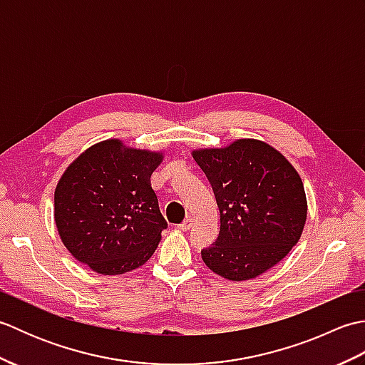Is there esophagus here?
<instances>
[{
	"instance_id": "34e87169",
	"label": "esophagus",
	"mask_w": 365,
	"mask_h": 365,
	"mask_svg": "<svg viewBox=\"0 0 365 365\" xmlns=\"http://www.w3.org/2000/svg\"><path fill=\"white\" fill-rule=\"evenodd\" d=\"M191 226H192V220H191V218H188V220H185V221H183L178 227H180L183 232H187V230H190V229H191Z\"/></svg>"
}]
</instances>
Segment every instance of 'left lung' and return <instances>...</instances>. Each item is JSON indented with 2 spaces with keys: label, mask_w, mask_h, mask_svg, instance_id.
I'll return each mask as SVG.
<instances>
[{
  "label": "left lung",
  "mask_w": 365,
  "mask_h": 365,
  "mask_svg": "<svg viewBox=\"0 0 365 365\" xmlns=\"http://www.w3.org/2000/svg\"><path fill=\"white\" fill-rule=\"evenodd\" d=\"M220 208V235L202 260L229 281H247L281 262L307 218L304 185L284 155L259 139L191 152Z\"/></svg>",
  "instance_id": "1"
}]
</instances>
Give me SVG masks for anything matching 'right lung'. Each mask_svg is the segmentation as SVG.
<instances>
[{"instance_id": "add662e5", "label": "right lung", "mask_w": 365, "mask_h": 365, "mask_svg": "<svg viewBox=\"0 0 365 365\" xmlns=\"http://www.w3.org/2000/svg\"><path fill=\"white\" fill-rule=\"evenodd\" d=\"M163 158L106 139L68 165L54 190V222L76 260L113 276L152 257L168 227L150 185Z\"/></svg>"}]
</instances>
